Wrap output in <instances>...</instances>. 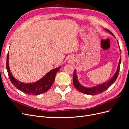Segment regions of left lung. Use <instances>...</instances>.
Here are the masks:
<instances>
[{
  "mask_svg": "<svg viewBox=\"0 0 129 129\" xmlns=\"http://www.w3.org/2000/svg\"><path fill=\"white\" fill-rule=\"evenodd\" d=\"M105 30L107 31V32H108L109 33H110L111 35H113V36H114V34L109 31L108 29H105ZM115 37V36H114ZM118 44V42L117 41ZM118 46H119V48L120 50V47H119V45L118 44ZM121 62V57L119 59V63H118V65L117 67V68L116 70V73H115L114 75L113 76V77L110 79L107 82H106L105 83H104L103 84H99L98 85H96L95 86H93L92 87H86L85 86H83L82 85H81L78 81L77 79V76L76 75V71L75 70L74 73V76H73V84L75 87V88L76 89L79 91V92H81L82 93H84V94H88V95H96L100 94V93H103V92L105 91L106 90H107V88H108L112 84L115 82L116 81L118 75L119 74V67H120V64Z\"/></svg>",
  "mask_w": 129,
  "mask_h": 129,
  "instance_id": "obj_1",
  "label": "left lung"
}]
</instances>
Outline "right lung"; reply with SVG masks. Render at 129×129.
Instances as JSON below:
<instances>
[{
	"instance_id": "right-lung-1",
	"label": "right lung",
	"mask_w": 129,
	"mask_h": 129,
	"mask_svg": "<svg viewBox=\"0 0 129 129\" xmlns=\"http://www.w3.org/2000/svg\"><path fill=\"white\" fill-rule=\"evenodd\" d=\"M61 66L51 70L43 78L36 82L24 83L17 80L12 75L9 67V53H8L7 55L6 69L10 81L17 89L29 95H37L47 92L53 85L54 82L56 74L58 72Z\"/></svg>"
}]
</instances>
